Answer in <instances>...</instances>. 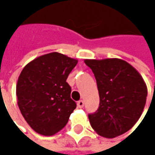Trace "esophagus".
<instances>
[{"instance_id": "34e87169", "label": "esophagus", "mask_w": 155, "mask_h": 155, "mask_svg": "<svg viewBox=\"0 0 155 155\" xmlns=\"http://www.w3.org/2000/svg\"><path fill=\"white\" fill-rule=\"evenodd\" d=\"M77 106L79 108H83V106H84V101H83L82 100L79 101L77 102Z\"/></svg>"}]
</instances>
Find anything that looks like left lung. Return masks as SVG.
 Segmentation results:
<instances>
[{
  "instance_id": "left-lung-1",
  "label": "left lung",
  "mask_w": 155,
  "mask_h": 155,
  "mask_svg": "<svg viewBox=\"0 0 155 155\" xmlns=\"http://www.w3.org/2000/svg\"><path fill=\"white\" fill-rule=\"evenodd\" d=\"M96 78L100 106L88 115L91 127L101 137L113 138L134 127L141 117L147 88L140 74L117 58L85 60Z\"/></svg>"
}]
</instances>
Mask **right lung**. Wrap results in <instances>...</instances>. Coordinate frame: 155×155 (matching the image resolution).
Instances as JSON below:
<instances>
[{
  "instance_id": "right-lung-1",
  "label": "right lung",
  "mask_w": 155,
  "mask_h": 155,
  "mask_svg": "<svg viewBox=\"0 0 155 155\" xmlns=\"http://www.w3.org/2000/svg\"><path fill=\"white\" fill-rule=\"evenodd\" d=\"M78 61L57 52L28 63L18 79V105L37 133L53 136L65 127L76 108L67 77Z\"/></svg>"
}]
</instances>
